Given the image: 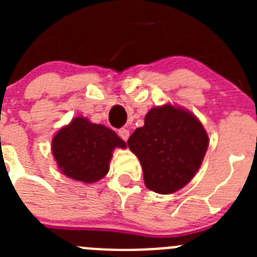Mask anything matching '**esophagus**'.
Returning <instances> with one entry per match:
<instances>
[{
  "label": "esophagus",
  "instance_id": "esophagus-1",
  "mask_svg": "<svg viewBox=\"0 0 257 257\" xmlns=\"http://www.w3.org/2000/svg\"><path fill=\"white\" fill-rule=\"evenodd\" d=\"M118 135H119V138H121L122 140L127 142L128 136H130V131L127 130V128H119V130H118Z\"/></svg>",
  "mask_w": 257,
  "mask_h": 257
}]
</instances>
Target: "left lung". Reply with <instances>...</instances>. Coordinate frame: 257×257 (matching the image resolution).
Masks as SVG:
<instances>
[{
	"instance_id": "left-lung-1",
	"label": "left lung",
	"mask_w": 257,
	"mask_h": 257,
	"mask_svg": "<svg viewBox=\"0 0 257 257\" xmlns=\"http://www.w3.org/2000/svg\"><path fill=\"white\" fill-rule=\"evenodd\" d=\"M127 145L139 158L145 187L160 194L178 192L193 179L208 148L198 118L180 106L152 108Z\"/></svg>"
}]
</instances>
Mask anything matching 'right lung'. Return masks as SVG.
Segmentation results:
<instances>
[{
  "mask_svg": "<svg viewBox=\"0 0 257 257\" xmlns=\"http://www.w3.org/2000/svg\"><path fill=\"white\" fill-rule=\"evenodd\" d=\"M115 148L126 143L113 130L91 123L87 118L76 117L61 127L52 139L51 149L60 171L77 181L95 183L109 171V162Z\"/></svg>",
  "mask_w": 257,
  "mask_h": 257,
  "instance_id": "1",
  "label": "right lung"
}]
</instances>
